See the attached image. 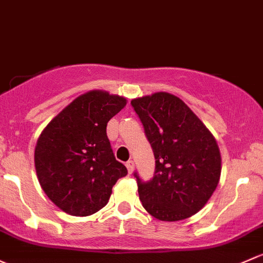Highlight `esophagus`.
<instances>
[{
  "instance_id": "obj_1",
  "label": "esophagus",
  "mask_w": 263,
  "mask_h": 263,
  "mask_svg": "<svg viewBox=\"0 0 263 263\" xmlns=\"http://www.w3.org/2000/svg\"><path fill=\"white\" fill-rule=\"evenodd\" d=\"M126 166H127V170H128V173L132 174V171H134L135 168V162L132 161V160H128V161L126 162Z\"/></svg>"
}]
</instances>
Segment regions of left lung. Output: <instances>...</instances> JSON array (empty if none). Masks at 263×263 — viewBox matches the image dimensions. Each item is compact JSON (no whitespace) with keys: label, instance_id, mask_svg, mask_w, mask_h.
Here are the masks:
<instances>
[{"label":"left lung","instance_id":"obj_1","mask_svg":"<svg viewBox=\"0 0 263 263\" xmlns=\"http://www.w3.org/2000/svg\"><path fill=\"white\" fill-rule=\"evenodd\" d=\"M131 104L156 160L150 181L135 173L143 208L164 222L192 217L219 182L222 157L217 141L179 97L157 92L132 99Z\"/></svg>","mask_w":263,"mask_h":263}]
</instances>
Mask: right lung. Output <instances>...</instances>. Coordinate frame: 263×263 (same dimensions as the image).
Instances as JSON below:
<instances>
[{"label":"right lung","instance_id":"add662e5","mask_svg":"<svg viewBox=\"0 0 263 263\" xmlns=\"http://www.w3.org/2000/svg\"><path fill=\"white\" fill-rule=\"evenodd\" d=\"M127 104L124 97L89 90L48 123L35 146V170L52 203L87 217L108 203L113 185L127 168L113 155L107 123Z\"/></svg>","mask_w":263,"mask_h":263}]
</instances>
